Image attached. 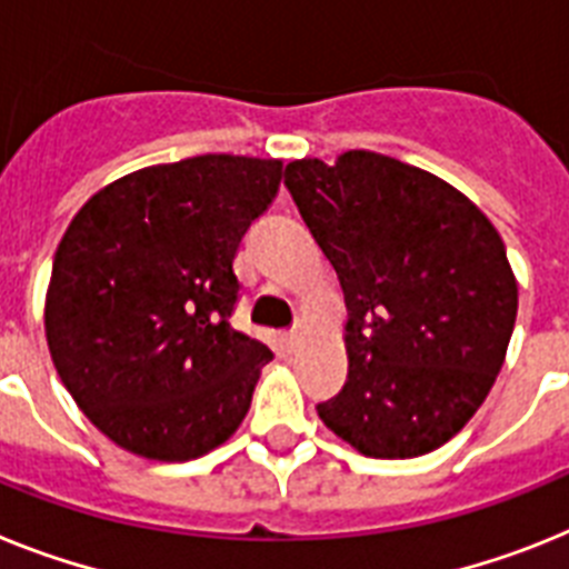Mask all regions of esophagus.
Wrapping results in <instances>:
<instances>
[{
	"label": "esophagus",
	"mask_w": 569,
	"mask_h": 569,
	"mask_svg": "<svg viewBox=\"0 0 569 569\" xmlns=\"http://www.w3.org/2000/svg\"><path fill=\"white\" fill-rule=\"evenodd\" d=\"M300 340H303V329H300V326H295V329H289V332H286V346H289V349H295Z\"/></svg>",
	"instance_id": "obj_1"
}]
</instances>
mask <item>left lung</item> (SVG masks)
Here are the masks:
<instances>
[{
    "label": "left lung",
    "instance_id": "1",
    "mask_svg": "<svg viewBox=\"0 0 569 569\" xmlns=\"http://www.w3.org/2000/svg\"><path fill=\"white\" fill-rule=\"evenodd\" d=\"M286 189L338 271L349 375L318 415L372 458L447 443L501 372L518 286L492 223L449 182L372 151L295 160Z\"/></svg>",
    "mask_w": 569,
    "mask_h": 569
}]
</instances>
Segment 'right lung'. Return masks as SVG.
I'll return each instance as SVG.
<instances>
[{
  "instance_id": "right-lung-1",
  "label": "right lung",
  "mask_w": 569,
  "mask_h": 569,
  "mask_svg": "<svg viewBox=\"0 0 569 569\" xmlns=\"http://www.w3.org/2000/svg\"><path fill=\"white\" fill-rule=\"evenodd\" d=\"M280 160L202 154L111 182L53 257L46 332L79 409L113 443L191 461L223 443L274 355L231 326L234 257Z\"/></svg>"
}]
</instances>
